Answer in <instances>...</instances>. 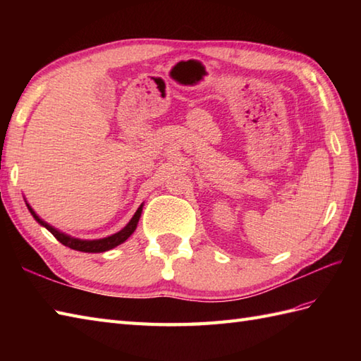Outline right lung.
Here are the masks:
<instances>
[{
	"mask_svg": "<svg viewBox=\"0 0 361 361\" xmlns=\"http://www.w3.org/2000/svg\"><path fill=\"white\" fill-rule=\"evenodd\" d=\"M27 209L30 211V214H32L34 219L38 221V224H40L42 226H44L46 229H48V231H49L54 237H56V239H57L60 243L65 245V247L71 248V250L83 251V252H104V251H109V250H111V248H114V247H118V245H121L122 242H126V240L128 239V237L133 234V231L136 229L137 221H140V217H141L142 204L140 206V208H137V211L135 212V216L132 217V220L128 221V225H127L124 229H121L119 233L113 234V235H110V237H105V239H99V240H80V239H74V237H70V235H66V234H63V233H60V231H57L56 228H52L51 225L46 224V221H43L40 217L37 216V214L34 212V209L30 208L29 204H27Z\"/></svg>",
	"mask_w": 361,
	"mask_h": 361,
	"instance_id": "right-lung-1",
	"label": "right lung"
}]
</instances>
